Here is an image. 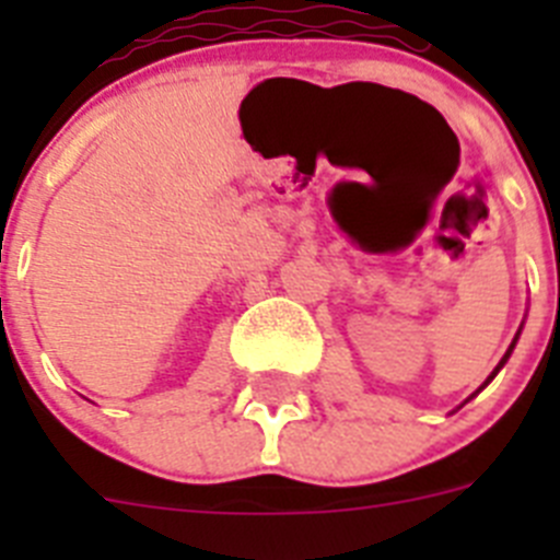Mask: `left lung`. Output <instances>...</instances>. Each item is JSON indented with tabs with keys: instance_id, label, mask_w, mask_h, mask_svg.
Here are the masks:
<instances>
[{
	"instance_id": "obj_1",
	"label": "left lung",
	"mask_w": 560,
	"mask_h": 560,
	"mask_svg": "<svg viewBox=\"0 0 560 560\" xmlns=\"http://www.w3.org/2000/svg\"><path fill=\"white\" fill-rule=\"evenodd\" d=\"M516 339H518V334H516ZM516 339H513V345H511V350H508V353H504V359H502V361H499V368H497V370H493V373H491V375H488V381H493V375H497V373H499V370H502V368H504V361H508V359H511V353H513V348H516ZM488 381H485V384H488ZM485 384H482V387H485ZM482 387H479V389H482ZM479 389H477V393H479Z\"/></svg>"
}]
</instances>
